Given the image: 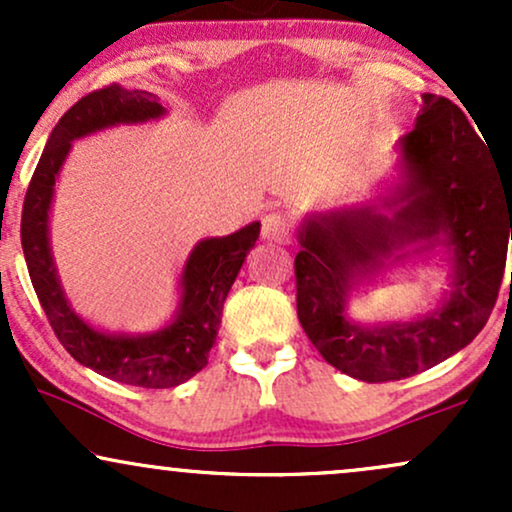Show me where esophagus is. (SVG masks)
Returning a JSON list of instances; mask_svg holds the SVG:
<instances>
[{
    "mask_svg": "<svg viewBox=\"0 0 512 512\" xmlns=\"http://www.w3.org/2000/svg\"><path fill=\"white\" fill-rule=\"evenodd\" d=\"M262 238L269 240V243L286 245L291 243V223L286 216H281L279 211H272L262 219Z\"/></svg>",
    "mask_w": 512,
    "mask_h": 512,
    "instance_id": "34e87169",
    "label": "esophagus"
}]
</instances>
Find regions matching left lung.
Returning a JSON list of instances; mask_svg holds the SVG:
<instances>
[{
    "label": "left lung",
    "instance_id": "left-lung-1",
    "mask_svg": "<svg viewBox=\"0 0 512 512\" xmlns=\"http://www.w3.org/2000/svg\"><path fill=\"white\" fill-rule=\"evenodd\" d=\"M481 137L455 103L424 93L414 129L397 142L395 185L373 202L315 211L298 226V320L330 366L363 383L411 378L484 330L512 240V161ZM436 247L451 264V291L438 309L373 326L348 317L361 285Z\"/></svg>",
    "mask_w": 512,
    "mask_h": 512
}]
</instances>
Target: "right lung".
Instances as JSON below:
<instances>
[{"label": "right lung", "instance_id": "add662e5", "mask_svg": "<svg viewBox=\"0 0 512 512\" xmlns=\"http://www.w3.org/2000/svg\"><path fill=\"white\" fill-rule=\"evenodd\" d=\"M166 115L158 96L105 86L74 103L52 129L21 214V245L38 301L64 349L81 366L137 387H175L207 366L221 325V310L248 252L260 238V221L231 236L204 238L192 248L180 274L173 320L144 334L105 332L86 322L69 303L50 248V209L55 182L76 139L120 125H142Z\"/></svg>", "mask_w": 512, "mask_h": 512}]
</instances>
